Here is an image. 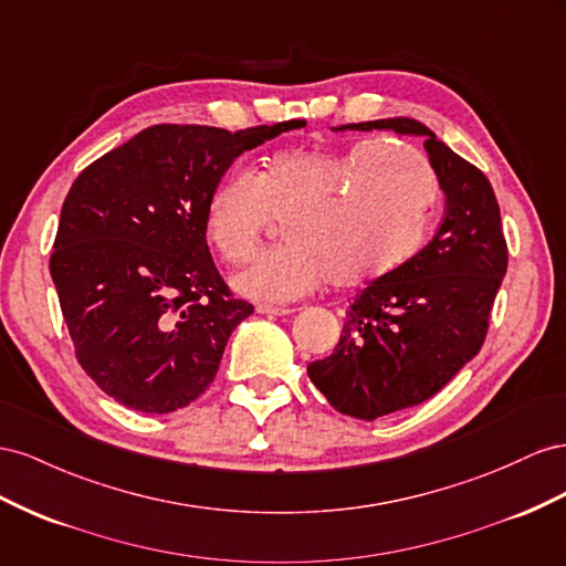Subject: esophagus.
Here are the masks:
<instances>
[{"label": "esophagus", "instance_id": "1", "mask_svg": "<svg viewBox=\"0 0 566 566\" xmlns=\"http://www.w3.org/2000/svg\"><path fill=\"white\" fill-rule=\"evenodd\" d=\"M261 315H270V317H284V315H292V308H280V305H258L255 308Z\"/></svg>", "mask_w": 566, "mask_h": 566}]
</instances>
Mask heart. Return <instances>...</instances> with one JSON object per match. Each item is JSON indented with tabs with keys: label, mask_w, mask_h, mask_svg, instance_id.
I'll use <instances>...</instances> for the list:
<instances>
[{
	"label": "heart",
	"mask_w": 566,
	"mask_h": 566,
	"mask_svg": "<svg viewBox=\"0 0 566 566\" xmlns=\"http://www.w3.org/2000/svg\"><path fill=\"white\" fill-rule=\"evenodd\" d=\"M436 199L427 160L373 137L344 149L274 151L251 177L230 170L208 191L203 232L228 263H244L268 220H286L289 244L234 274L247 298L289 303L334 280L353 289L406 265L424 244Z\"/></svg>",
	"instance_id": "obj_1"
}]
</instances>
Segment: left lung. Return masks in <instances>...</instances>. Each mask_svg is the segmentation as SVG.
Listing matches in <instances>:
<instances>
[{"instance_id":"left-lung-1","label":"left lung","mask_w":566,"mask_h":566,"mask_svg":"<svg viewBox=\"0 0 566 566\" xmlns=\"http://www.w3.org/2000/svg\"><path fill=\"white\" fill-rule=\"evenodd\" d=\"M424 137L446 213L429 244L406 265L369 282L350 303L334 353L308 365L329 406L373 422L439 394L481 350L507 244L489 177L412 118L338 125Z\"/></svg>"}]
</instances>
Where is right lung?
I'll use <instances>...</instances> for the list:
<instances>
[{
  "instance_id": "obj_1",
  "label": "right lung",
  "mask_w": 566,
  "mask_h": 566,
  "mask_svg": "<svg viewBox=\"0 0 566 566\" xmlns=\"http://www.w3.org/2000/svg\"><path fill=\"white\" fill-rule=\"evenodd\" d=\"M294 127L154 125L77 175L50 272L77 363L120 406L175 412L216 379L253 305L208 251V191L237 156Z\"/></svg>"
}]
</instances>
